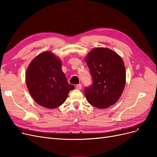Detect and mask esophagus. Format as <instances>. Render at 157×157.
I'll return each instance as SVG.
<instances>
[{
  "label": "esophagus",
  "instance_id": "esophagus-1",
  "mask_svg": "<svg viewBox=\"0 0 157 157\" xmlns=\"http://www.w3.org/2000/svg\"><path fill=\"white\" fill-rule=\"evenodd\" d=\"M75 88H77V90H80L82 89V85L80 84H77L76 85V86H75Z\"/></svg>",
  "mask_w": 157,
  "mask_h": 157
}]
</instances>
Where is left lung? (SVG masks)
Masks as SVG:
<instances>
[{
  "mask_svg": "<svg viewBox=\"0 0 157 157\" xmlns=\"http://www.w3.org/2000/svg\"><path fill=\"white\" fill-rule=\"evenodd\" d=\"M92 84L84 89L87 101L99 109L114 105L126 84V69L121 57L106 48H94L85 58Z\"/></svg>",
  "mask_w": 157,
  "mask_h": 157,
  "instance_id": "left-lung-1",
  "label": "left lung"
}]
</instances>
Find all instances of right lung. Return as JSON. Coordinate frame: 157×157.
I'll return each instance as SVG.
<instances>
[{
	"label": "right lung",
	"mask_w": 157,
	"mask_h": 157,
	"mask_svg": "<svg viewBox=\"0 0 157 157\" xmlns=\"http://www.w3.org/2000/svg\"><path fill=\"white\" fill-rule=\"evenodd\" d=\"M28 90L39 105L48 109L60 106L66 100L69 84L61 70V60L50 52H44L33 59L26 71Z\"/></svg>",
	"instance_id": "right-lung-1"
}]
</instances>
